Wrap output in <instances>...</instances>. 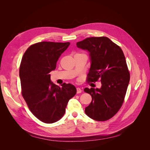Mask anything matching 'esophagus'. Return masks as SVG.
<instances>
[{
    "mask_svg": "<svg viewBox=\"0 0 150 150\" xmlns=\"http://www.w3.org/2000/svg\"><path fill=\"white\" fill-rule=\"evenodd\" d=\"M81 92H82V90H81V89L80 88H76V93H77V94H79Z\"/></svg>",
    "mask_w": 150,
    "mask_h": 150,
    "instance_id": "esophagus-1",
    "label": "esophagus"
}]
</instances>
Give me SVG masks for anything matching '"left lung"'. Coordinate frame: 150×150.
I'll return each mask as SVG.
<instances>
[{"instance_id":"obj_1","label":"left lung","mask_w":150,"mask_h":150,"mask_svg":"<svg viewBox=\"0 0 150 150\" xmlns=\"http://www.w3.org/2000/svg\"><path fill=\"white\" fill-rule=\"evenodd\" d=\"M90 52L91 64L87 81H101V88H85L92 101L85 108L86 115L97 121L113 117L122 107L130 80L126 59L121 48L106 37H90L76 43Z\"/></svg>"}]
</instances>
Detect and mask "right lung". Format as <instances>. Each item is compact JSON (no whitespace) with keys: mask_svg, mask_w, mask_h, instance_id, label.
Segmentation results:
<instances>
[{"mask_svg":"<svg viewBox=\"0 0 150 150\" xmlns=\"http://www.w3.org/2000/svg\"><path fill=\"white\" fill-rule=\"evenodd\" d=\"M69 45V42H37L27 49L21 60V94L31 113L46 123L60 120L69 100L76 93L72 84H54L49 74L55 69L59 58Z\"/></svg>","mask_w":150,"mask_h":150,"instance_id":"right-lung-1","label":"right lung"}]
</instances>
